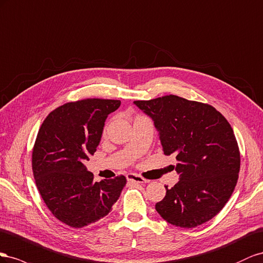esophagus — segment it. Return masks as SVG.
<instances>
[{"instance_id":"1","label":"esophagus","mask_w":263,"mask_h":263,"mask_svg":"<svg viewBox=\"0 0 263 263\" xmlns=\"http://www.w3.org/2000/svg\"><path fill=\"white\" fill-rule=\"evenodd\" d=\"M126 179L130 182H133V183H147V179H145L144 177H142L138 174H133V173L127 174Z\"/></svg>"}]
</instances>
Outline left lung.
Instances as JSON below:
<instances>
[{"mask_svg":"<svg viewBox=\"0 0 263 263\" xmlns=\"http://www.w3.org/2000/svg\"><path fill=\"white\" fill-rule=\"evenodd\" d=\"M134 104L154 121L165 155H176L179 181L155 209L176 227L194 228L218 214L234 192L240 152L234 130L208 103L170 95Z\"/></svg>","mask_w":263,"mask_h":263,"instance_id":"1","label":"left lung"}]
</instances>
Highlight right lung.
Listing matches in <instances>:
<instances>
[{"instance_id":"1","label":"right lung","mask_w":263,"mask_h":263,"mask_svg":"<svg viewBox=\"0 0 263 263\" xmlns=\"http://www.w3.org/2000/svg\"><path fill=\"white\" fill-rule=\"evenodd\" d=\"M121 101L88 98L65 103L44 120L35 140L32 168L45 204L71 228L100 220L111 211L126 183L123 175L101 182L87 171L104 121Z\"/></svg>"}]
</instances>
